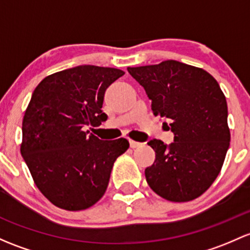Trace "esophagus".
Returning a JSON list of instances; mask_svg holds the SVG:
<instances>
[{
  "label": "esophagus",
  "instance_id": "1",
  "mask_svg": "<svg viewBox=\"0 0 250 250\" xmlns=\"http://www.w3.org/2000/svg\"><path fill=\"white\" fill-rule=\"evenodd\" d=\"M129 145L132 148H138V147H140L143 144L141 143H138V141H134V140H130L129 141Z\"/></svg>",
  "mask_w": 250,
  "mask_h": 250
}]
</instances>
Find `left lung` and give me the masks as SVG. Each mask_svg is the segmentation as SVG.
<instances>
[{
    "mask_svg": "<svg viewBox=\"0 0 250 250\" xmlns=\"http://www.w3.org/2000/svg\"><path fill=\"white\" fill-rule=\"evenodd\" d=\"M127 70L152 101L154 116L170 121L173 133L169 146L157 139L147 143L156 152L145 170L147 183L169 201L198 198L219 175L230 145L219 83L206 70L173 60Z\"/></svg>",
    "mask_w": 250,
    "mask_h": 250,
    "instance_id": "8db88e82",
    "label": "left lung"
}]
</instances>
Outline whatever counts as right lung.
I'll use <instances>...</instances> for the list:
<instances>
[{
    "label": "right lung",
    "instance_id": "right-lung-1",
    "mask_svg": "<svg viewBox=\"0 0 250 250\" xmlns=\"http://www.w3.org/2000/svg\"><path fill=\"white\" fill-rule=\"evenodd\" d=\"M125 74L116 68L78 65L49 75L31 97L22 121L21 156L43 195L68 211L91 207L104 195L112 165L127 139L101 140L86 128L107 120L106 88Z\"/></svg>",
    "mask_w": 250,
    "mask_h": 250
}]
</instances>
